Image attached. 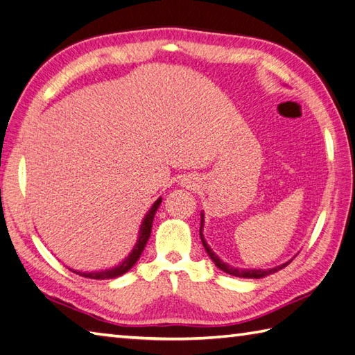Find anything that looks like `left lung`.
<instances>
[{"label": "left lung", "mask_w": 355, "mask_h": 355, "mask_svg": "<svg viewBox=\"0 0 355 355\" xmlns=\"http://www.w3.org/2000/svg\"><path fill=\"white\" fill-rule=\"evenodd\" d=\"M202 232H204V211H201V227H200V237H201L202 246L205 248V251H207L209 257H210V259L213 260V263H215V265H216V268H219L220 270H224L225 274H228V275L239 277V278H263V277H268V275H270V274H275V272H278L279 269L286 268V266L289 265V263L293 260V259H291L289 261L282 263V265H278V266H275V268H269V269H252V268L246 269V268H236V266L228 265V263L222 261V260L219 259V255L210 248V245H209V243H207V241H205V239H204Z\"/></svg>", "instance_id": "1"}]
</instances>
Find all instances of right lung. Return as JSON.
<instances>
[{"mask_svg":"<svg viewBox=\"0 0 355 355\" xmlns=\"http://www.w3.org/2000/svg\"><path fill=\"white\" fill-rule=\"evenodd\" d=\"M162 204V196H159L157 200L154 201V204L151 205V209L146 211V215L144 216L142 222H140V228H139V234H137V241L133 246V250L130 251V254L127 255L125 259L122 261H119L116 266H112L109 269H101V270H90V272H83V270H77L68 268L69 270L76 272V274L86 277V278H92V279H110V278H118L121 275L125 274L131 268L136 265V261L139 260L140 255L144 252L145 245L148 242V239L151 236V228H153V220L155 216V211L160 207Z\"/></svg>","mask_w":355,"mask_h":355,"instance_id":"add662e5","label":"right lung"}]
</instances>
